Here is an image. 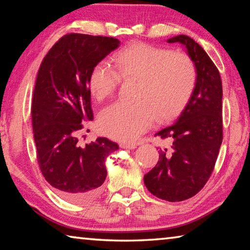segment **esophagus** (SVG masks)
Returning a JSON list of instances; mask_svg holds the SVG:
<instances>
[{
	"label": "esophagus",
	"instance_id": "1",
	"mask_svg": "<svg viewBox=\"0 0 250 250\" xmlns=\"http://www.w3.org/2000/svg\"><path fill=\"white\" fill-rule=\"evenodd\" d=\"M135 145H133V143H128V142H122L120 143V147H122V149H135Z\"/></svg>",
	"mask_w": 250,
	"mask_h": 250
}]
</instances>
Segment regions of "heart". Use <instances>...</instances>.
<instances>
[{
	"instance_id": "heart-1",
	"label": "heart",
	"mask_w": 250,
	"mask_h": 250,
	"mask_svg": "<svg viewBox=\"0 0 250 250\" xmlns=\"http://www.w3.org/2000/svg\"><path fill=\"white\" fill-rule=\"evenodd\" d=\"M94 66L88 87L97 100L112 96L121 80H135L134 103H115L100 112L99 130L115 140L131 142L158 122L179 116L194 92L197 70L192 58L146 43L120 50L112 59Z\"/></svg>"
}]
</instances>
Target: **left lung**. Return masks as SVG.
<instances>
[{"instance_id":"1","label":"left lung","mask_w":250,"mask_h":250,"mask_svg":"<svg viewBox=\"0 0 250 250\" xmlns=\"http://www.w3.org/2000/svg\"><path fill=\"white\" fill-rule=\"evenodd\" d=\"M167 42L185 46L196 66L197 83L175 124L155 133L172 143L160 151L145 184L156 197L181 202L200 192L214 170L223 141V86L217 67L200 44L185 35Z\"/></svg>"}]
</instances>
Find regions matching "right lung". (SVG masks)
I'll list each match as a JSON object with an SVG mask.
<instances>
[{
  "label": "right lung",
  "instance_id": "1",
  "mask_svg": "<svg viewBox=\"0 0 250 250\" xmlns=\"http://www.w3.org/2000/svg\"><path fill=\"white\" fill-rule=\"evenodd\" d=\"M119 44L115 37L66 34L48 50L37 73L32 101L37 161L58 195L76 204L99 195L107 177L105 158L119 147L107 138L78 145L84 121L94 118L88 77Z\"/></svg>",
  "mask_w": 250,
  "mask_h": 250
}]
</instances>
